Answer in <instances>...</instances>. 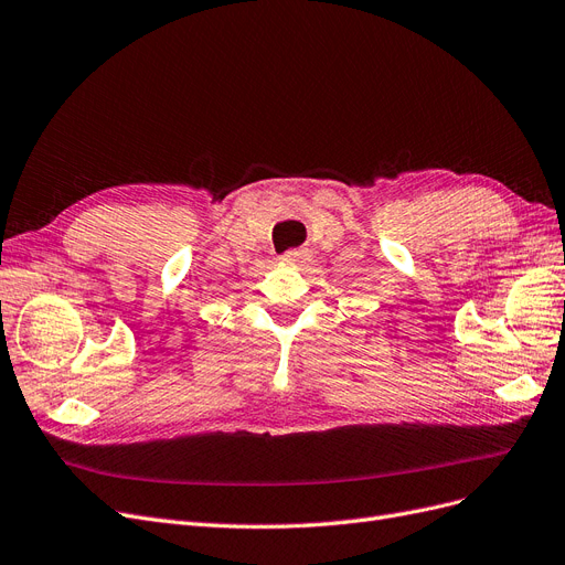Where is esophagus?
Masks as SVG:
<instances>
[{
	"mask_svg": "<svg viewBox=\"0 0 565 565\" xmlns=\"http://www.w3.org/2000/svg\"><path fill=\"white\" fill-rule=\"evenodd\" d=\"M309 260H311V256H309V250H305V248L286 250V254L281 256V263H284V265H298V267H302V265H307Z\"/></svg>",
	"mask_w": 565,
	"mask_h": 565,
	"instance_id": "esophagus-1",
	"label": "esophagus"
}]
</instances>
